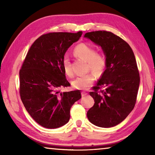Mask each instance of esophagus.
I'll use <instances>...</instances> for the list:
<instances>
[{"mask_svg":"<svg viewBox=\"0 0 155 155\" xmlns=\"http://www.w3.org/2000/svg\"><path fill=\"white\" fill-rule=\"evenodd\" d=\"M87 93H85V91H82V92H81V96H86V95H87Z\"/></svg>","mask_w":155,"mask_h":155,"instance_id":"obj_1","label":"esophagus"}]
</instances>
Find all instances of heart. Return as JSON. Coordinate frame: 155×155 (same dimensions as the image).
<instances>
[{"mask_svg": "<svg viewBox=\"0 0 155 155\" xmlns=\"http://www.w3.org/2000/svg\"><path fill=\"white\" fill-rule=\"evenodd\" d=\"M74 54L78 58L87 61V68L91 70L98 77H101L105 71L107 59L103 52H98L96 49L89 44L81 43L75 47ZM63 67L65 74L69 77L74 76L70 59L65 55L63 59ZM95 75L92 72L78 77L72 81V86L77 90H87L95 81Z\"/></svg>", "mask_w": 155, "mask_h": 155, "instance_id": "b5f03b06", "label": "heart"}]
</instances>
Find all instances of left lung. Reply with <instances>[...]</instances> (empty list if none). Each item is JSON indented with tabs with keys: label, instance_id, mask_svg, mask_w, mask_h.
I'll return each mask as SVG.
<instances>
[{
	"label": "left lung",
	"instance_id": "8db88e82",
	"mask_svg": "<svg viewBox=\"0 0 155 155\" xmlns=\"http://www.w3.org/2000/svg\"><path fill=\"white\" fill-rule=\"evenodd\" d=\"M85 37L101 46L107 59L105 71L90 92L95 103L88 110L87 118L97 127H113L135 105L140 81L137 62L129 44L114 33L96 31Z\"/></svg>",
	"mask_w": 155,
	"mask_h": 155
}]
</instances>
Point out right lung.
I'll return each mask as SVG.
<instances>
[{
    "label": "right lung",
    "instance_id": "add662e5",
    "mask_svg": "<svg viewBox=\"0 0 155 155\" xmlns=\"http://www.w3.org/2000/svg\"><path fill=\"white\" fill-rule=\"evenodd\" d=\"M83 32L48 33L41 35L28 50L20 70V96L35 121L47 128H57L70 120L71 107L81 98V91L60 92L70 87L63 59L68 48Z\"/></svg>",
    "mask_w": 155,
    "mask_h": 155
}]
</instances>
